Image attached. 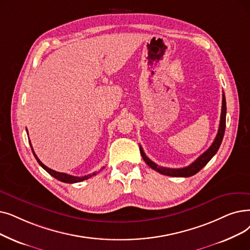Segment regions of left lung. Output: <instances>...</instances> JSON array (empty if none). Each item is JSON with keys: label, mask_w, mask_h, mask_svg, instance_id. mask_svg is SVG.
<instances>
[{"label": "left lung", "mask_w": 250, "mask_h": 250, "mask_svg": "<svg viewBox=\"0 0 250 250\" xmlns=\"http://www.w3.org/2000/svg\"><path fill=\"white\" fill-rule=\"evenodd\" d=\"M226 113H227V107H226V98H225V94H223V102H222V113H221V121H220V126H219V131L218 134H216V137L214 141L212 142L211 146L206 150L203 154H201L196 160L186 167L183 168H167V167H158L156 164H154L153 161H151L146 154L144 153V151L142 149V146H140V152L141 155H142L144 161L146 164L154 170L158 171L161 175L165 176H169V177H191L194 176L195 173H197L202 167H204L208 162L214 156V154L218 152L222 141L224 138L225 134V128H226Z\"/></svg>", "instance_id": "1"}]
</instances>
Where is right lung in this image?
Instances as JSON below:
<instances>
[{"mask_svg":"<svg viewBox=\"0 0 250 250\" xmlns=\"http://www.w3.org/2000/svg\"><path fill=\"white\" fill-rule=\"evenodd\" d=\"M30 144V143H29ZM30 147H31V150H32V153H34L37 161L39 162V165L44 168L48 173H50V175L52 177H54L55 179H57L58 181H61L63 183H68V184H73V183H79V182H82V181H84L86 179H90L91 177L95 176L96 172H93L92 175H88V176H83V177H74V176H71V175H67V173H64V172H59V171H56V170H53L51 168H49L48 167H46L42 162L38 158V156L36 155L34 149H32V146L30 144Z\"/></svg>","mask_w":250,"mask_h":250,"instance_id":"add662e5","label":"right lung"}]
</instances>
